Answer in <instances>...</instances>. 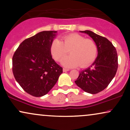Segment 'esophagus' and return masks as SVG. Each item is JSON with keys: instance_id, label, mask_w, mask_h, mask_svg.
<instances>
[{"instance_id": "obj_1", "label": "esophagus", "mask_w": 130, "mask_h": 130, "mask_svg": "<svg viewBox=\"0 0 130 130\" xmlns=\"http://www.w3.org/2000/svg\"><path fill=\"white\" fill-rule=\"evenodd\" d=\"M69 71V70L67 69V68H63V72H67V71Z\"/></svg>"}]
</instances>
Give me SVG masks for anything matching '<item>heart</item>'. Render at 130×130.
I'll return each instance as SVG.
<instances>
[{"label": "heart", "instance_id": "obj_1", "mask_svg": "<svg viewBox=\"0 0 130 130\" xmlns=\"http://www.w3.org/2000/svg\"><path fill=\"white\" fill-rule=\"evenodd\" d=\"M51 54L53 59L60 62L70 51L71 56L62 61L67 68H74L80 65L82 68L89 67L93 62L97 55V46L92 40L86 39L78 34L64 36L62 41L54 40L51 45Z\"/></svg>", "mask_w": 130, "mask_h": 130}]
</instances>
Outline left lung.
<instances>
[{"label": "left lung", "mask_w": 130, "mask_h": 130, "mask_svg": "<svg viewBox=\"0 0 130 130\" xmlns=\"http://www.w3.org/2000/svg\"><path fill=\"white\" fill-rule=\"evenodd\" d=\"M87 34L97 46L98 56L90 67L80 71L76 84L89 93L95 94L106 89L114 78L118 68L117 51L107 38L90 30L80 31Z\"/></svg>", "instance_id": "1"}]
</instances>
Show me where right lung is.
<instances>
[{
  "instance_id": "add662e5",
  "label": "right lung",
  "mask_w": 130,
  "mask_h": 130,
  "mask_svg": "<svg viewBox=\"0 0 130 130\" xmlns=\"http://www.w3.org/2000/svg\"><path fill=\"white\" fill-rule=\"evenodd\" d=\"M57 31H43L24 40L13 55V73L27 93L40 97L56 84L62 68L52 58L51 45Z\"/></svg>"
}]
</instances>
